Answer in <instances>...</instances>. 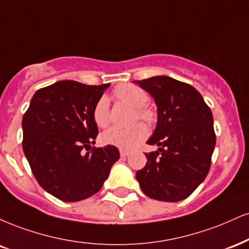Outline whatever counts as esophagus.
Returning a JSON list of instances; mask_svg holds the SVG:
<instances>
[{
	"label": "esophagus",
	"mask_w": 249,
	"mask_h": 249,
	"mask_svg": "<svg viewBox=\"0 0 249 249\" xmlns=\"http://www.w3.org/2000/svg\"><path fill=\"white\" fill-rule=\"evenodd\" d=\"M127 155H130V151H125V149H121V157L122 158L127 157Z\"/></svg>",
	"instance_id": "1"
}]
</instances>
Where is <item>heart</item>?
I'll return each instance as SVG.
<instances>
[{
    "label": "heart",
    "instance_id": "b5f03b06",
    "mask_svg": "<svg viewBox=\"0 0 249 249\" xmlns=\"http://www.w3.org/2000/svg\"><path fill=\"white\" fill-rule=\"evenodd\" d=\"M113 94L118 100L136 107L134 118L152 123L155 119V113L152 109L146 107L149 100L147 91L142 88L132 85H122L113 90ZM92 118L96 125L100 127H106L109 124V100L103 96L96 102L92 110ZM147 137V127L142 123H138L130 127L112 126L102 134V142L107 145L116 146L118 148L130 149L142 142Z\"/></svg>",
    "mask_w": 249,
    "mask_h": 249
}]
</instances>
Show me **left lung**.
I'll use <instances>...</instances> for the list:
<instances>
[{
    "label": "left lung",
    "mask_w": 249,
    "mask_h": 249,
    "mask_svg": "<svg viewBox=\"0 0 249 249\" xmlns=\"http://www.w3.org/2000/svg\"><path fill=\"white\" fill-rule=\"evenodd\" d=\"M158 107V123L146 153L147 162L136 174L143 194L163 202H179L204 181L215 145L213 117L193 86L160 75L134 81Z\"/></svg>",
    "instance_id": "obj_1"
}]
</instances>
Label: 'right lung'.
<instances>
[{
  "instance_id": "add662e5",
  "label": "right lung",
  "mask_w": 249,
  "mask_h": 249,
  "mask_svg": "<svg viewBox=\"0 0 249 249\" xmlns=\"http://www.w3.org/2000/svg\"><path fill=\"white\" fill-rule=\"evenodd\" d=\"M110 83L64 80L35 92L24 113L23 151L40 187L64 202L95 195L119 159L116 146L92 147L98 134L92 110Z\"/></svg>"
}]
</instances>
